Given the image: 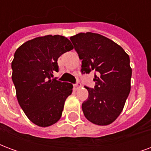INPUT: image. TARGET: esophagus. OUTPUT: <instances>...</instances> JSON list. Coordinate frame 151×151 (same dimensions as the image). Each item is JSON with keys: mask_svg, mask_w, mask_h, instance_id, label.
Listing matches in <instances>:
<instances>
[{"mask_svg": "<svg viewBox=\"0 0 151 151\" xmlns=\"http://www.w3.org/2000/svg\"><path fill=\"white\" fill-rule=\"evenodd\" d=\"M81 83H80V82H77L75 83V84H73V88L75 89V90H77V89H78V88H80V87H81Z\"/></svg>", "mask_w": 151, "mask_h": 151, "instance_id": "obj_1", "label": "esophagus"}]
</instances>
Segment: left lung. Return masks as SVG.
I'll return each mask as SVG.
<instances>
[{
	"label": "left lung",
	"mask_w": 151,
	"mask_h": 151,
	"mask_svg": "<svg viewBox=\"0 0 151 151\" xmlns=\"http://www.w3.org/2000/svg\"><path fill=\"white\" fill-rule=\"evenodd\" d=\"M82 60V74L95 72L94 88L82 103L84 116L98 125L113 122L123 110L130 92L132 69L129 56L112 40L91 32L70 37Z\"/></svg>",
	"instance_id": "8db88e82"
}]
</instances>
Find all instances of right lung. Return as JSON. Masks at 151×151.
<instances>
[{
	"label": "right lung",
	"instance_id": "1",
	"mask_svg": "<svg viewBox=\"0 0 151 151\" xmlns=\"http://www.w3.org/2000/svg\"><path fill=\"white\" fill-rule=\"evenodd\" d=\"M73 48L61 35L35 38L16 50L12 61V80L18 104L31 122L41 127L56 123L73 85L61 82L53 73L59 71L57 60Z\"/></svg>",
	"mask_w": 151,
	"mask_h": 151
}]
</instances>
